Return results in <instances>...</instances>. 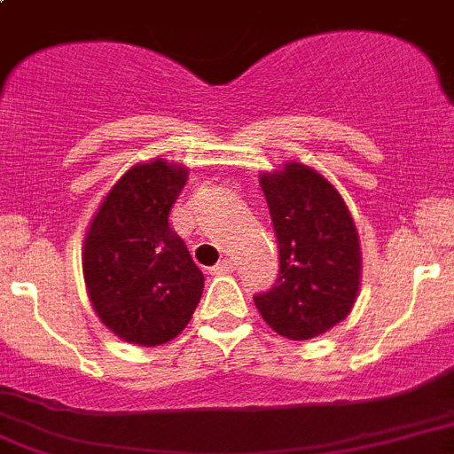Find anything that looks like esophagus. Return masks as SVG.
Listing matches in <instances>:
<instances>
[{
	"instance_id": "34e87169",
	"label": "esophagus",
	"mask_w": 454,
	"mask_h": 454,
	"mask_svg": "<svg viewBox=\"0 0 454 454\" xmlns=\"http://www.w3.org/2000/svg\"><path fill=\"white\" fill-rule=\"evenodd\" d=\"M235 269V264L231 262V260H222V262H217L215 267L210 269V273H215V276H219V273H228Z\"/></svg>"
}]
</instances>
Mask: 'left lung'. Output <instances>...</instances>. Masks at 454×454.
<instances>
[{
    "label": "left lung",
    "instance_id": "1",
    "mask_svg": "<svg viewBox=\"0 0 454 454\" xmlns=\"http://www.w3.org/2000/svg\"><path fill=\"white\" fill-rule=\"evenodd\" d=\"M260 185L278 242V278L255 308L283 337L324 334L348 317L359 289V239L339 192L298 162L262 174Z\"/></svg>",
    "mask_w": 454,
    "mask_h": 454
}]
</instances>
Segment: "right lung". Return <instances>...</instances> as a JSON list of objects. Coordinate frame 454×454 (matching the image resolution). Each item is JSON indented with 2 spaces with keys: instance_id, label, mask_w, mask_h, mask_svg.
Segmentation results:
<instances>
[{
  "instance_id": "obj_1",
  "label": "right lung",
  "mask_w": 454,
  "mask_h": 454,
  "mask_svg": "<svg viewBox=\"0 0 454 454\" xmlns=\"http://www.w3.org/2000/svg\"><path fill=\"white\" fill-rule=\"evenodd\" d=\"M187 171L165 160L129 169L92 219L83 247L90 301L124 341L160 346L197 309L203 273L169 226Z\"/></svg>"
}]
</instances>
